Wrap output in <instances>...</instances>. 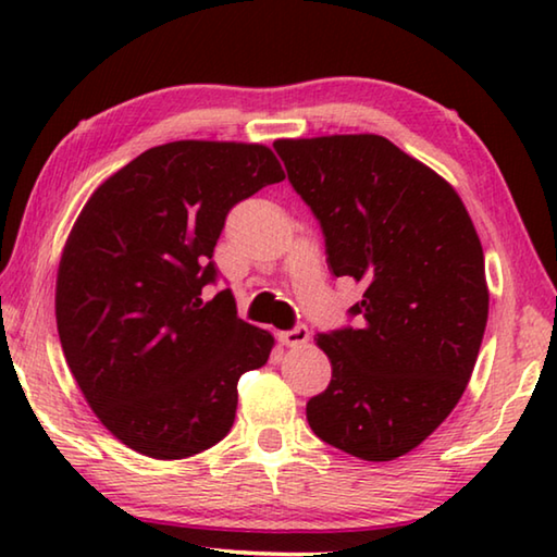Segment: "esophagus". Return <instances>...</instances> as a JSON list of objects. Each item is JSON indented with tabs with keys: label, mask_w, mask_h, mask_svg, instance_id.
<instances>
[{
	"label": "esophagus",
	"mask_w": 557,
	"mask_h": 557,
	"mask_svg": "<svg viewBox=\"0 0 557 557\" xmlns=\"http://www.w3.org/2000/svg\"><path fill=\"white\" fill-rule=\"evenodd\" d=\"M280 342L285 346H305L309 342V329L295 326V329H289V332H282Z\"/></svg>",
	"instance_id": "1"
}]
</instances>
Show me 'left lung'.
I'll use <instances>...</instances> for the list:
<instances>
[{"label": "left lung", "mask_w": 557, "mask_h": 557, "mask_svg": "<svg viewBox=\"0 0 557 557\" xmlns=\"http://www.w3.org/2000/svg\"><path fill=\"white\" fill-rule=\"evenodd\" d=\"M336 277L361 282L358 329L317 334L329 388L307 403L319 440L366 461L422 445L455 410L488 317L484 250L455 186L381 135L277 139Z\"/></svg>", "instance_id": "left-lung-1"}]
</instances>
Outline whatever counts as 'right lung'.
Listing matches in <instances>:
<instances>
[{"mask_svg":"<svg viewBox=\"0 0 557 557\" xmlns=\"http://www.w3.org/2000/svg\"><path fill=\"white\" fill-rule=\"evenodd\" d=\"M282 178L265 145L178 139L117 169L75 219L55 275L63 356L90 410L139 455L213 447L240 375L268 363L275 336L238 319L231 289L201 292L225 215Z\"/></svg>","mask_w":557,"mask_h":557,"instance_id":"1","label":"right lung"}]
</instances>
